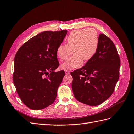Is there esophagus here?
Returning a JSON list of instances; mask_svg holds the SVG:
<instances>
[{"mask_svg":"<svg viewBox=\"0 0 134 134\" xmlns=\"http://www.w3.org/2000/svg\"><path fill=\"white\" fill-rule=\"evenodd\" d=\"M64 71H65V73L66 75L69 74V71L68 70H64Z\"/></svg>","mask_w":134,"mask_h":134,"instance_id":"obj_1","label":"esophagus"}]
</instances>
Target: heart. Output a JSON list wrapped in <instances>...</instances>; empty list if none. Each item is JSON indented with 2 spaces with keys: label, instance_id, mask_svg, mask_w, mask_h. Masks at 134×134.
<instances>
[{
  "label": "heart",
  "instance_id": "b5f03b06",
  "mask_svg": "<svg viewBox=\"0 0 134 134\" xmlns=\"http://www.w3.org/2000/svg\"><path fill=\"white\" fill-rule=\"evenodd\" d=\"M66 45L60 44L56 51L60 60H65L72 50L74 54L61 65L62 69L70 70L81 67L85 61L93 58L99 45V36L93 28L82 29L72 31L66 38Z\"/></svg>",
  "mask_w": 134,
  "mask_h": 134
}]
</instances>
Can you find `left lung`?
I'll list each match as a JSON object with an SVG mask.
<instances>
[{"label":"left lung","instance_id":"1","mask_svg":"<svg viewBox=\"0 0 134 134\" xmlns=\"http://www.w3.org/2000/svg\"><path fill=\"white\" fill-rule=\"evenodd\" d=\"M120 60L112 40L104 34L93 58L80 69L71 72V87L75 99L90 106H97L113 93L119 77Z\"/></svg>","mask_w":134,"mask_h":134}]
</instances>
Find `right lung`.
Masks as SVG:
<instances>
[{
	"label": "right lung",
	"mask_w": 134,
	"mask_h": 134,
	"mask_svg": "<svg viewBox=\"0 0 134 134\" xmlns=\"http://www.w3.org/2000/svg\"><path fill=\"white\" fill-rule=\"evenodd\" d=\"M66 30L45 31L31 38L18 50L14 58L13 82L22 102L39 110L52 104L65 72H55L59 65L56 54Z\"/></svg>",
	"instance_id": "right-lung-1"
}]
</instances>
